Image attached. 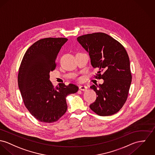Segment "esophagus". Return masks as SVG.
Instances as JSON below:
<instances>
[{"label": "esophagus", "mask_w": 155, "mask_h": 155, "mask_svg": "<svg viewBox=\"0 0 155 155\" xmlns=\"http://www.w3.org/2000/svg\"><path fill=\"white\" fill-rule=\"evenodd\" d=\"M79 88L80 90H82V91H85L87 89V87L86 85H81V86H80L79 87Z\"/></svg>", "instance_id": "1"}]
</instances>
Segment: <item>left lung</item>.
I'll return each instance as SVG.
<instances>
[{"instance_id": "obj_1", "label": "left lung", "mask_w": 155, "mask_h": 155, "mask_svg": "<svg viewBox=\"0 0 155 155\" xmlns=\"http://www.w3.org/2000/svg\"><path fill=\"white\" fill-rule=\"evenodd\" d=\"M77 41L88 53L98 71L94 76L103 84L93 85L97 95L90 108L97 114L108 116L117 113L126 103L131 84L129 55L119 41L103 32L80 36Z\"/></svg>"}]
</instances>
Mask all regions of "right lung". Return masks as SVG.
<instances>
[{"label":"right lung","instance_id":"add662e5","mask_svg":"<svg viewBox=\"0 0 155 155\" xmlns=\"http://www.w3.org/2000/svg\"><path fill=\"white\" fill-rule=\"evenodd\" d=\"M67 40L46 38L36 41L25 52L19 68L18 83L24 104L41 122L60 119L67 110L66 97L78 90L74 84L54 87L49 81V72L55 69L57 56Z\"/></svg>","mask_w":155,"mask_h":155}]
</instances>
